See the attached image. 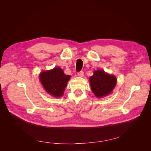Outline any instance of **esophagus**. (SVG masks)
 Returning <instances> with one entry per match:
<instances>
[{
	"label": "esophagus",
	"mask_w": 151,
	"mask_h": 151,
	"mask_svg": "<svg viewBox=\"0 0 151 151\" xmlns=\"http://www.w3.org/2000/svg\"><path fill=\"white\" fill-rule=\"evenodd\" d=\"M77 74H78V76L79 77H83L84 74V72L83 71H80L78 73H77Z\"/></svg>",
	"instance_id": "esophagus-1"
}]
</instances>
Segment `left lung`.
Listing matches in <instances>:
<instances>
[{
    "instance_id": "1",
    "label": "left lung",
    "mask_w": 151,
    "mask_h": 151,
    "mask_svg": "<svg viewBox=\"0 0 151 151\" xmlns=\"http://www.w3.org/2000/svg\"><path fill=\"white\" fill-rule=\"evenodd\" d=\"M116 80L115 76L107 74L103 70H95L89 78L91 90L98 98L106 96L112 92Z\"/></svg>"
}]
</instances>
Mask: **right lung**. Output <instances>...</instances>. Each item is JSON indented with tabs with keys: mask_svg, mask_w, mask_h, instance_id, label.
I'll list each match as a JSON object with an SVG mask.
<instances>
[{
	"mask_svg": "<svg viewBox=\"0 0 151 151\" xmlns=\"http://www.w3.org/2000/svg\"><path fill=\"white\" fill-rule=\"evenodd\" d=\"M70 76H67L60 67L40 73V80L47 92L55 98L63 94Z\"/></svg>",
	"mask_w": 151,
	"mask_h": 151,
	"instance_id": "obj_1",
	"label": "right lung"
}]
</instances>
